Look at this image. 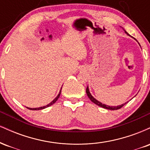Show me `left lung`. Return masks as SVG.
<instances>
[{"label":"left lung","instance_id":"obj_1","mask_svg":"<svg viewBox=\"0 0 150 150\" xmlns=\"http://www.w3.org/2000/svg\"><path fill=\"white\" fill-rule=\"evenodd\" d=\"M124 31H125V30H124ZM125 33H126L127 34H128V35H129V34H128V32H125ZM86 93H87V96H88V97L89 98V99H90V100L92 101L93 103H94V104H97V106H101V107L104 108H106V109H108V110H118V109H119V108L123 107V106H124L125 104H126V103H125V104H121V105H119V106H108V105H106V104H102V103H101L100 101H97V99H94V98L92 97V94H91L90 92H89V90L88 87H87V89H86Z\"/></svg>","mask_w":150,"mask_h":150}]
</instances>
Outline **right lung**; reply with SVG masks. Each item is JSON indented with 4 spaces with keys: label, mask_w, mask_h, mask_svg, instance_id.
<instances>
[{
    "label": "right lung",
    "mask_w": 150,
    "mask_h": 150,
    "mask_svg": "<svg viewBox=\"0 0 150 150\" xmlns=\"http://www.w3.org/2000/svg\"><path fill=\"white\" fill-rule=\"evenodd\" d=\"M61 89H62V87H61V90H60V92H59V94H58V96H57V97H56V98H55V99H53V100L52 101H51V102L50 103V104H47V105H46V106H42V107H39V108H29V107H27V108H28V109H30V110H41V109H44V108H47V107H49V106H51V105L54 104V103L56 102V101L58 100V98H59L60 95H61Z\"/></svg>",
    "instance_id": "obj_1"
}]
</instances>
